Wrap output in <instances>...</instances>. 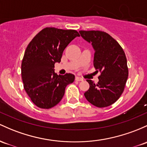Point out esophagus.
I'll use <instances>...</instances> for the list:
<instances>
[{
  "label": "esophagus",
  "mask_w": 147,
  "mask_h": 147,
  "mask_svg": "<svg viewBox=\"0 0 147 147\" xmlns=\"http://www.w3.org/2000/svg\"><path fill=\"white\" fill-rule=\"evenodd\" d=\"M75 80H76L77 81H79V82L83 81V79L81 78V77H75Z\"/></svg>",
  "instance_id": "34e87169"
}]
</instances>
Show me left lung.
<instances>
[{
  "label": "left lung",
  "mask_w": 147,
  "mask_h": 147,
  "mask_svg": "<svg viewBox=\"0 0 147 147\" xmlns=\"http://www.w3.org/2000/svg\"><path fill=\"white\" fill-rule=\"evenodd\" d=\"M80 33L93 47V65L96 72H101L98 84L86 80L90 87L84 96L96 107H108L120 98L127 82L128 69L125 53L120 45L105 32L80 30Z\"/></svg>",
  "instance_id": "8db88e82"
}]
</instances>
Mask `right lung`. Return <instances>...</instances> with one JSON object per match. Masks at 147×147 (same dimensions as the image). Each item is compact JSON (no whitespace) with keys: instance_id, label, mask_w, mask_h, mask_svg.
I'll return each mask as SVG.
<instances>
[{"instance_id":"obj_1","label":"right lung","mask_w":147,"mask_h":147,"mask_svg":"<svg viewBox=\"0 0 147 147\" xmlns=\"http://www.w3.org/2000/svg\"><path fill=\"white\" fill-rule=\"evenodd\" d=\"M76 37L75 30L45 28L29 43L22 63V77L26 92L36 106L49 109L61 100L65 87L75 75H57L54 64L60 63L66 47Z\"/></svg>"}]
</instances>
